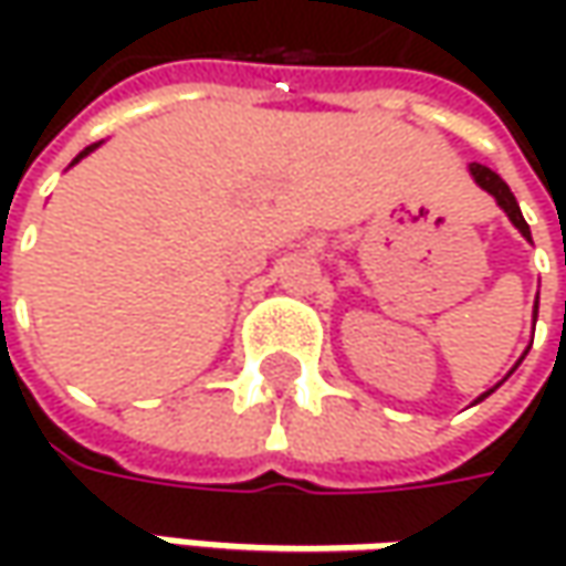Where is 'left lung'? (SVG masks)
Instances as JSON below:
<instances>
[{
  "instance_id": "obj_1",
  "label": "left lung",
  "mask_w": 566,
  "mask_h": 566,
  "mask_svg": "<svg viewBox=\"0 0 566 566\" xmlns=\"http://www.w3.org/2000/svg\"><path fill=\"white\" fill-rule=\"evenodd\" d=\"M469 169H472L475 182L485 188L489 195H494V198H497V205L504 207V213L511 217L513 227L520 229V232H523L526 239H533V235H530V223L523 220V213H520V205H516V198H513V191L507 188V182H504V179H501L497 172H491L489 166L472 164ZM535 317H538V298H535ZM516 365H520V361H516ZM489 394H491V390H489ZM489 394H482V397H489ZM482 397H479V400H482Z\"/></svg>"
}]
</instances>
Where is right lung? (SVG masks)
<instances>
[{
	"instance_id": "1",
	"label": "right lung",
	"mask_w": 566,
	"mask_h": 566,
	"mask_svg": "<svg viewBox=\"0 0 566 566\" xmlns=\"http://www.w3.org/2000/svg\"><path fill=\"white\" fill-rule=\"evenodd\" d=\"M94 147H97V144H91V147H84V150H81V154H77V157H75V164H77V160H81V157H87V154H91Z\"/></svg>"
}]
</instances>
